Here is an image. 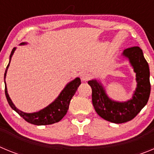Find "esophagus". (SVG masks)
Segmentation results:
<instances>
[{
  "label": "esophagus",
  "instance_id": "obj_1",
  "mask_svg": "<svg viewBox=\"0 0 154 154\" xmlns=\"http://www.w3.org/2000/svg\"><path fill=\"white\" fill-rule=\"evenodd\" d=\"M90 74L86 72H83L81 73V75H80V78H81L82 81V82H86L90 79Z\"/></svg>",
  "mask_w": 154,
  "mask_h": 154
}]
</instances>
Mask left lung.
<instances>
[{"label": "left lung", "mask_w": 154, "mask_h": 154, "mask_svg": "<svg viewBox=\"0 0 154 154\" xmlns=\"http://www.w3.org/2000/svg\"><path fill=\"white\" fill-rule=\"evenodd\" d=\"M123 55L129 58L137 76V87L132 99L124 103L112 101L96 80L88 82L92 88V104L96 112L114 123H126L136 117L146 106L150 94L149 65L141 48L137 46L129 48L123 51Z\"/></svg>", "instance_id": "8db88e82"}]
</instances>
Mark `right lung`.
<instances>
[{"label":"right lung","mask_w":154,"mask_h":154,"mask_svg":"<svg viewBox=\"0 0 154 154\" xmlns=\"http://www.w3.org/2000/svg\"><path fill=\"white\" fill-rule=\"evenodd\" d=\"M26 43H21V45H24ZM15 51V48H14L11 51L10 55V61L9 64L7 66L6 71L5 73V96H6L7 100L10 105V106L13 109L14 111L17 112L21 117L26 120L28 123L31 124L37 125V126H44V125H50L53 123H58L62 118L64 117L69 109V103L71 99L75 93L78 87L81 84V80L79 78H76L73 81L70 82L65 89L62 91L58 97L55 99L52 103L48 106L43 109L40 110L38 112H33V113H25L20 110L17 109L15 106L13 104L11 99L8 96V90H7L6 82H5V78H6L7 70H8L9 65H10L11 59L12 55Z\"/></svg>","instance_id":"add662e5"}]
</instances>
